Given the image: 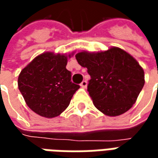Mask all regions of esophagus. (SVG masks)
Masks as SVG:
<instances>
[{"label": "esophagus", "instance_id": "obj_1", "mask_svg": "<svg viewBox=\"0 0 158 158\" xmlns=\"http://www.w3.org/2000/svg\"><path fill=\"white\" fill-rule=\"evenodd\" d=\"M80 86H81L82 88H84V89H85V88H86V87H87V82H86L85 80H84V81H82V83L80 84Z\"/></svg>", "mask_w": 158, "mask_h": 158}]
</instances>
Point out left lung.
I'll list each match as a JSON object with an SVG mask.
<instances>
[{
	"label": "left lung",
	"instance_id": "1",
	"mask_svg": "<svg viewBox=\"0 0 158 158\" xmlns=\"http://www.w3.org/2000/svg\"><path fill=\"white\" fill-rule=\"evenodd\" d=\"M90 75L87 90L97 109L110 117L121 115L135 103L145 84L144 70L125 51L112 47L75 55Z\"/></svg>",
	"mask_w": 158,
	"mask_h": 158
}]
</instances>
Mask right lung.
I'll use <instances>...</instances> for the list:
<instances>
[{
	"label": "right lung",
	"instance_id": "add662e5",
	"mask_svg": "<svg viewBox=\"0 0 158 158\" xmlns=\"http://www.w3.org/2000/svg\"><path fill=\"white\" fill-rule=\"evenodd\" d=\"M67 63V55L45 52L36 56L20 73L19 90L28 106L40 116L48 118L59 116L79 89V85L71 81V72L66 69Z\"/></svg>",
	"mask_w": 158,
	"mask_h": 158
}]
</instances>
